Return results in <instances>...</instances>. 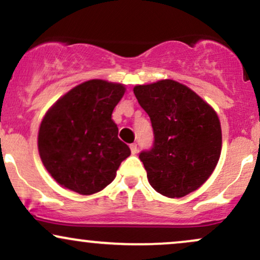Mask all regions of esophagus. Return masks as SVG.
I'll use <instances>...</instances> for the list:
<instances>
[{"instance_id": "esophagus-1", "label": "esophagus", "mask_w": 260, "mask_h": 260, "mask_svg": "<svg viewBox=\"0 0 260 260\" xmlns=\"http://www.w3.org/2000/svg\"><path fill=\"white\" fill-rule=\"evenodd\" d=\"M129 148H131V153L132 154L138 153V147H137V144H131Z\"/></svg>"}]
</instances>
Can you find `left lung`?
Listing matches in <instances>:
<instances>
[{
  "label": "left lung",
  "mask_w": 260,
  "mask_h": 260,
  "mask_svg": "<svg viewBox=\"0 0 260 260\" xmlns=\"http://www.w3.org/2000/svg\"><path fill=\"white\" fill-rule=\"evenodd\" d=\"M133 91L154 131L151 150L139 155L150 186L169 198L194 192L213 174L221 154L215 110L172 79L136 85Z\"/></svg>",
  "instance_id": "left-lung-1"
}]
</instances>
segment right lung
I'll return each mask as SVG.
<instances>
[{"mask_svg": "<svg viewBox=\"0 0 260 260\" xmlns=\"http://www.w3.org/2000/svg\"><path fill=\"white\" fill-rule=\"evenodd\" d=\"M124 91L120 83L91 79L66 92L45 113L38 134L39 155L59 186L90 196L116 177L131 155L112 120Z\"/></svg>", "mask_w": 260, "mask_h": 260, "instance_id": "obj_1", "label": "right lung"}]
</instances>
